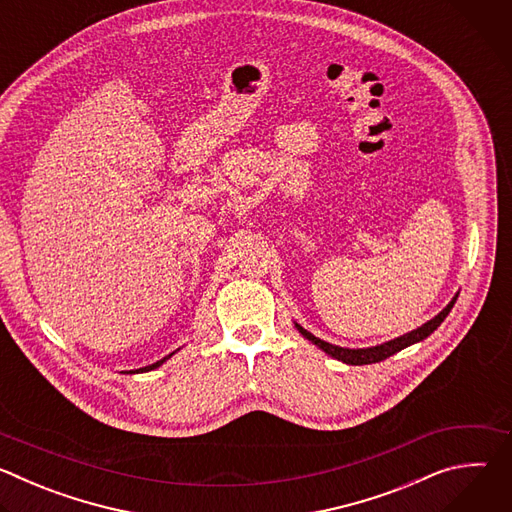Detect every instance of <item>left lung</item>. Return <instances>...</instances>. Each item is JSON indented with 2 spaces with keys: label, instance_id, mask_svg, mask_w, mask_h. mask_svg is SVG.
<instances>
[{
  "label": "left lung",
  "instance_id": "obj_1",
  "mask_svg": "<svg viewBox=\"0 0 512 512\" xmlns=\"http://www.w3.org/2000/svg\"><path fill=\"white\" fill-rule=\"evenodd\" d=\"M456 298H458V296H456ZM456 298H454L440 314H437L435 318H431L429 322H425L423 326H419L417 330H411L409 334H403V336H399V338H395V340H391V342H385V344H379V346H373V348H340V346H334V344H330V342H324V340L316 338L314 334H310L308 330H304L300 324H296V326H298V330L302 332L304 338L312 340V342H314L318 348H322L326 354H330V356H334V358H338V360H342V362H346V364H371V362H381V360L389 358L391 354H395V352H399V350H403V348H407V346H411V344H415V342L427 338L437 326H440V324L446 320V316L450 314V310H452L454 304H456Z\"/></svg>",
  "mask_w": 512,
  "mask_h": 512
}]
</instances>
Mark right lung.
Wrapping results in <instances>:
<instances>
[{"label": "right lung", "instance_id": "add662e5", "mask_svg": "<svg viewBox=\"0 0 512 512\" xmlns=\"http://www.w3.org/2000/svg\"><path fill=\"white\" fill-rule=\"evenodd\" d=\"M168 358V356H166ZM166 358H162V360H158V362H154V364H150V367H143V369H139V371H129V373H145V371H152V369H156V367H160V364L166 360Z\"/></svg>", "mask_w": 512, "mask_h": 512}]
</instances>
